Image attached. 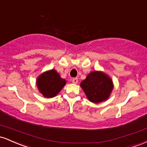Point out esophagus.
<instances>
[{"mask_svg":"<svg viewBox=\"0 0 147 147\" xmlns=\"http://www.w3.org/2000/svg\"><path fill=\"white\" fill-rule=\"evenodd\" d=\"M78 78H73L72 79V82H73V83H74V84H77L78 83Z\"/></svg>","mask_w":147,"mask_h":147,"instance_id":"1","label":"esophagus"}]
</instances>
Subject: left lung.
<instances>
[{"label": "left lung", "instance_id": "8db88e82", "mask_svg": "<svg viewBox=\"0 0 147 147\" xmlns=\"http://www.w3.org/2000/svg\"><path fill=\"white\" fill-rule=\"evenodd\" d=\"M80 87L92 103H100L109 97L113 89V81L106 74L93 71L88 74Z\"/></svg>", "mask_w": 147, "mask_h": 147}]
</instances>
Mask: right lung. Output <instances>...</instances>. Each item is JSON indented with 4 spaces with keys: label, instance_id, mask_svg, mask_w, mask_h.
Here are the masks:
<instances>
[{
    "label": "right lung",
    "instance_id": "obj_1",
    "mask_svg": "<svg viewBox=\"0 0 147 147\" xmlns=\"http://www.w3.org/2000/svg\"><path fill=\"white\" fill-rule=\"evenodd\" d=\"M65 84V79L61 78L54 69L42 74L37 80V85L39 92L47 98H51L57 95Z\"/></svg>",
    "mask_w": 147,
    "mask_h": 147
}]
</instances>
